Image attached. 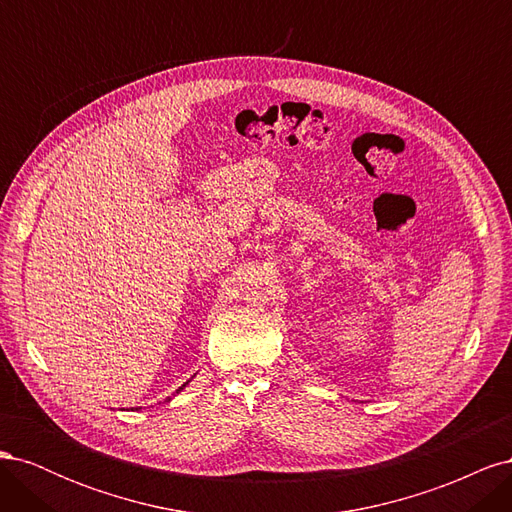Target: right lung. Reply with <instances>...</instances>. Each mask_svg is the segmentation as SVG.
<instances>
[{"mask_svg": "<svg viewBox=\"0 0 512 512\" xmlns=\"http://www.w3.org/2000/svg\"><path fill=\"white\" fill-rule=\"evenodd\" d=\"M188 382H190V380H188ZM188 382H185V384H188ZM185 384H181V386H179V389H177V393H181V391L185 389ZM166 401H170V397H166ZM136 410H138V408H136Z\"/></svg>", "mask_w": 512, "mask_h": 512, "instance_id": "obj_1", "label": "right lung"}]
</instances>
